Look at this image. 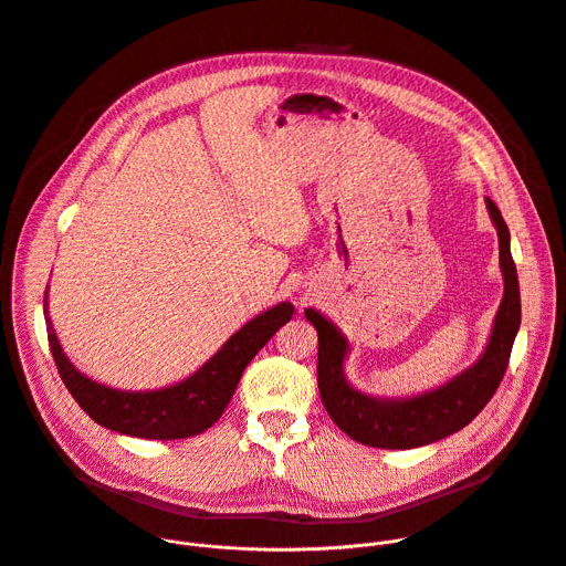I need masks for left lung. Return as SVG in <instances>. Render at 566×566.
<instances>
[{
    "label": "left lung",
    "mask_w": 566,
    "mask_h": 566,
    "mask_svg": "<svg viewBox=\"0 0 566 566\" xmlns=\"http://www.w3.org/2000/svg\"><path fill=\"white\" fill-rule=\"evenodd\" d=\"M500 237L504 297L497 308L491 340L479 360L446 385L410 398H378L354 389L345 378L349 352L340 329L315 308L304 315L317 332V389L327 415L354 441L371 448L410 450L446 439L465 428L497 391L522 322L517 269L511 255V232L500 208L486 199Z\"/></svg>",
    "instance_id": "8db88e82"
}]
</instances>
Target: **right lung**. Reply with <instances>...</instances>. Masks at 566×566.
<instances>
[{
    "label": "right lung",
    "mask_w": 566,
    "mask_h": 566,
    "mask_svg": "<svg viewBox=\"0 0 566 566\" xmlns=\"http://www.w3.org/2000/svg\"><path fill=\"white\" fill-rule=\"evenodd\" d=\"M44 291V317L49 347L55 367L75 398L98 426L138 439H188L201 434L219 421L237 389V382L255 354L286 325L293 315L291 302H280L247 322L223 347L190 378L149 391H125L101 385L80 374L62 352L49 317V300Z\"/></svg>",
    "instance_id": "add662e5"
}]
</instances>
